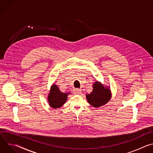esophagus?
I'll list each match as a JSON object with an SVG mask.
<instances>
[{"mask_svg": "<svg viewBox=\"0 0 153 153\" xmlns=\"http://www.w3.org/2000/svg\"><path fill=\"white\" fill-rule=\"evenodd\" d=\"M81 90L80 89H74L73 90V93L75 94H80L81 93Z\"/></svg>", "mask_w": 153, "mask_h": 153, "instance_id": "esophagus-1", "label": "esophagus"}]
</instances>
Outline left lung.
Wrapping results in <instances>:
<instances>
[{
    "instance_id": "1",
    "label": "left lung",
    "mask_w": 153,
    "mask_h": 153,
    "mask_svg": "<svg viewBox=\"0 0 153 153\" xmlns=\"http://www.w3.org/2000/svg\"><path fill=\"white\" fill-rule=\"evenodd\" d=\"M93 85V91L87 94V101L91 106L98 108L106 104L111 98L110 87L104 86L100 82L96 81Z\"/></svg>"
}]
</instances>
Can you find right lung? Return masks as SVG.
<instances>
[{"mask_svg":"<svg viewBox=\"0 0 153 153\" xmlns=\"http://www.w3.org/2000/svg\"><path fill=\"white\" fill-rule=\"evenodd\" d=\"M70 93L61 92L59 87L56 84H53L51 86L50 93L47 97L48 102L49 105L54 108H59L66 102L68 96Z\"/></svg>","mask_w":153,"mask_h":153,"instance_id":"right-lung-1","label":"right lung"}]
</instances>
